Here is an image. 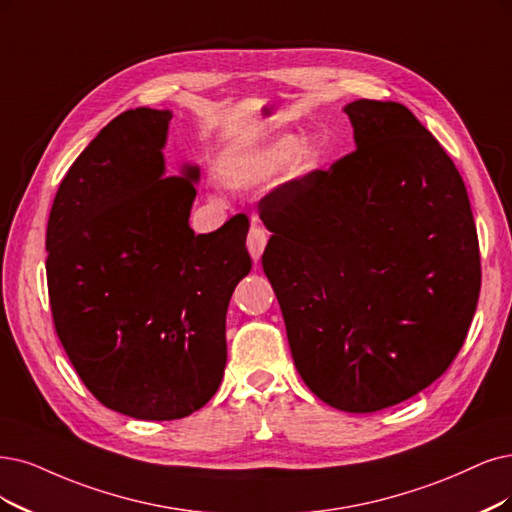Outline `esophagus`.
<instances>
[{"instance_id":"esophagus-1","label":"esophagus","mask_w":512,"mask_h":512,"mask_svg":"<svg viewBox=\"0 0 512 512\" xmlns=\"http://www.w3.org/2000/svg\"><path fill=\"white\" fill-rule=\"evenodd\" d=\"M266 244H268V232L263 230L261 225L253 223L249 230V236H246V246H249V253L255 261H259L263 249H266Z\"/></svg>"}]
</instances>
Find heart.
Instances as JSON below:
<instances>
[{
  "instance_id": "heart-1",
  "label": "heart",
  "mask_w": 512,
  "mask_h": 512,
  "mask_svg": "<svg viewBox=\"0 0 512 512\" xmlns=\"http://www.w3.org/2000/svg\"><path fill=\"white\" fill-rule=\"evenodd\" d=\"M289 148H291L289 137L278 139L266 147L253 151V154H246L242 158L227 162L221 177L227 185H232V187L255 185L266 177H270L276 170V166H280V162L285 157L288 158L285 161V166L289 173H301L304 168L312 166L318 156L316 147L308 141L297 143L291 152L288 151Z\"/></svg>"
}]
</instances>
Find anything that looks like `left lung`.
<instances>
[{
  "mask_svg": "<svg viewBox=\"0 0 512 512\" xmlns=\"http://www.w3.org/2000/svg\"><path fill=\"white\" fill-rule=\"evenodd\" d=\"M356 149L274 187L261 263L295 367L327 405L411 399L458 356L481 291L466 185L441 143L392 101L344 109Z\"/></svg>",
  "mask_w": 512,
  "mask_h": 512,
  "instance_id": "left-lung-1",
  "label": "left lung"
}]
</instances>
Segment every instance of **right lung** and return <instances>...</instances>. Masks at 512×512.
<instances>
[{"instance_id":"right-lung-1","label":"right lung","mask_w":512,"mask_h":512,"mask_svg":"<svg viewBox=\"0 0 512 512\" xmlns=\"http://www.w3.org/2000/svg\"><path fill=\"white\" fill-rule=\"evenodd\" d=\"M170 111L130 109L67 170L46 230L56 335L101 405L179 420L217 392L225 314L251 272L249 219L194 234L196 166L164 177Z\"/></svg>"}]
</instances>
